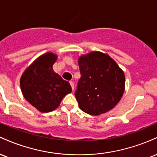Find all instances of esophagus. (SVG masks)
Here are the masks:
<instances>
[{
  "label": "esophagus",
  "instance_id": "34e87169",
  "mask_svg": "<svg viewBox=\"0 0 157 157\" xmlns=\"http://www.w3.org/2000/svg\"><path fill=\"white\" fill-rule=\"evenodd\" d=\"M70 85H71V89H72V90L74 91V89H75V83H74L73 82H70Z\"/></svg>",
  "mask_w": 157,
  "mask_h": 157
}]
</instances>
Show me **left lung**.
Returning a JSON list of instances; mask_svg holds the SVG:
<instances>
[{
    "mask_svg": "<svg viewBox=\"0 0 157 157\" xmlns=\"http://www.w3.org/2000/svg\"><path fill=\"white\" fill-rule=\"evenodd\" d=\"M81 77L75 97L80 109L93 116L105 113L121 100L125 86L123 71L108 54L91 52L78 58Z\"/></svg>",
    "mask_w": 157,
    "mask_h": 157,
    "instance_id": "left-lung-1",
    "label": "left lung"
}]
</instances>
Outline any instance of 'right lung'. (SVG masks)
I'll return each instance as SVG.
<instances>
[{"label": "right lung", "mask_w": 157, "mask_h": 157, "mask_svg": "<svg viewBox=\"0 0 157 157\" xmlns=\"http://www.w3.org/2000/svg\"><path fill=\"white\" fill-rule=\"evenodd\" d=\"M57 59L52 52L40 55L26 68L20 80L24 98L42 113L57 109L63 97L72 91L69 82L54 71Z\"/></svg>", "instance_id": "add662e5"}]
</instances>
